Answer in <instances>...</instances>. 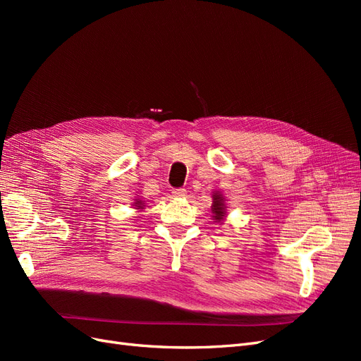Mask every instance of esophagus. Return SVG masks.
Returning a JSON list of instances; mask_svg holds the SVG:
<instances>
[{
	"label": "esophagus",
	"mask_w": 361,
	"mask_h": 361,
	"mask_svg": "<svg viewBox=\"0 0 361 361\" xmlns=\"http://www.w3.org/2000/svg\"><path fill=\"white\" fill-rule=\"evenodd\" d=\"M187 195V190L185 188H174L173 190V197H185Z\"/></svg>",
	"instance_id": "obj_1"
}]
</instances>
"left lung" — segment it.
I'll return each mask as SVG.
<instances>
[{
	"instance_id": "1",
	"label": "left lung",
	"mask_w": 361,
	"mask_h": 361,
	"mask_svg": "<svg viewBox=\"0 0 361 361\" xmlns=\"http://www.w3.org/2000/svg\"><path fill=\"white\" fill-rule=\"evenodd\" d=\"M212 212H214V220H216V221H221L223 216L226 215V204L223 202L221 194H218V192L214 194Z\"/></svg>"
}]
</instances>
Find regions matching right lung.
I'll return each instance as SVG.
<instances>
[{
    "label": "right lung",
    "mask_w": 361,
    "mask_h": 361,
    "mask_svg": "<svg viewBox=\"0 0 361 361\" xmlns=\"http://www.w3.org/2000/svg\"><path fill=\"white\" fill-rule=\"evenodd\" d=\"M135 206H138V209H143V206H141V200H137Z\"/></svg>",
    "instance_id": "obj_1"
}]
</instances>
